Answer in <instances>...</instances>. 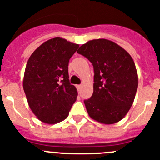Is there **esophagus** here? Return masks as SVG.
Here are the masks:
<instances>
[{"instance_id":"34e87169","label":"esophagus","mask_w":160,"mask_h":160,"mask_svg":"<svg viewBox=\"0 0 160 160\" xmlns=\"http://www.w3.org/2000/svg\"><path fill=\"white\" fill-rule=\"evenodd\" d=\"M76 88H77L78 91H80V89H81V88H82V85L81 84H79V85L76 86Z\"/></svg>"}]
</instances>
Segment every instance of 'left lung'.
<instances>
[{"instance_id":"left-lung-1","label":"left lung","mask_w":160,"mask_h":160,"mask_svg":"<svg viewBox=\"0 0 160 160\" xmlns=\"http://www.w3.org/2000/svg\"><path fill=\"white\" fill-rule=\"evenodd\" d=\"M77 53L94 69L93 93L84 105L91 118L110 125L122 120L133 105L138 78L134 62L120 46L105 38L83 44Z\"/></svg>"}]
</instances>
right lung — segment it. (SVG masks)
Returning a JSON list of instances; mask_svg holds the SVG:
<instances>
[{
	"mask_svg": "<svg viewBox=\"0 0 160 160\" xmlns=\"http://www.w3.org/2000/svg\"><path fill=\"white\" fill-rule=\"evenodd\" d=\"M78 47L57 37L39 46L29 58L23 89L30 109L44 123L66 119L76 101L78 93L69 82L68 63Z\"/></svg>",
	"mask_w": 160,
	"mask_h": 160,
	"instance_id": "right-lung-1",
	"label": "right lung"
}]
</instances>
